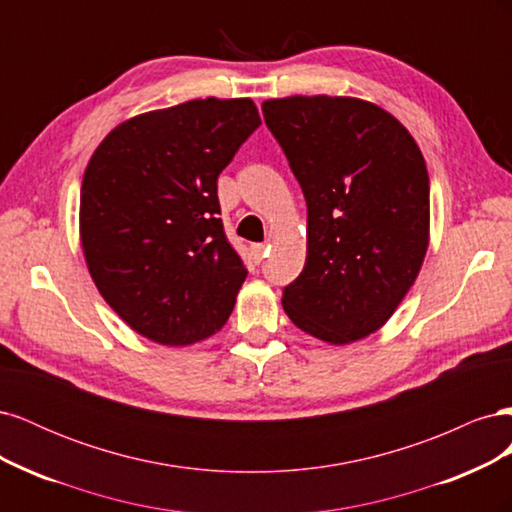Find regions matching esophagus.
Here are the masks:
<instances>
[{"instance_id":"obj_1","label":"esophagus","mask_w":512,"mask_h":512,"mask_svg":"<svg viewBox=\"0 0 512 512\" xmlns=\"http://www.w3.org/2000/svg\"><path fill=\"white\" fill-rule=\"evenodd\" d=\"M267 250H269V247H267L265 243H256V245H252V256H254V262H262V260H265Z\"/></svg>"}]
</instances>
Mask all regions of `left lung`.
Returning a JSON list of instances; mask_svg holds the SVG:
<instances>
[{"instance_id": "left-lung-1", "label": "left lung", "mask_w": 512, "mask_h": 512, "mask_svg": "<svg viewBox=\"0 0 512 512\" xmlns=\"http://www.w3.org/2000/svg\"><path fill=\"white\" fill-rule=\"evenodd\" d=\"M307 203V258L284 288L288 318L329 344L378 331L404 301L429 245V175L384 108L342 96L262 104Z\"/></svg>"}]
</instances>
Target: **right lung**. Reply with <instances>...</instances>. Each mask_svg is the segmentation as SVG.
Instances as JSON below:
<instances>
[{
  "label": "right lung",
  "mask_w": 512,
  "mask_h": 512,
  "mask_svg": "<svg viewBox=\"0 0 512 512\" xmlns=\"http://www.w3.org/2000/svg\"><path fill=\"white\" fill-rule=\"evenodd\" d=\"M258 126L250 98L190 100L123 121L85 168L91 280L151 342H200L235 307L247 269L220 220L218 177Z\"/></svg>",
  "instance_id": "obj_1"
}]
</instances>
